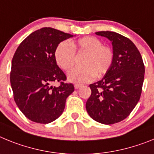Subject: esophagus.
Here are the masks:
<instances>
[{
	"label": "esophagus",
	"mask_w": 154,
	"mask_h": 154,
	"mask_svg": "<svg viewBox=\"0 0 154 154\" xmlns=\"http://www.w3.org/2000/svg\"><path fill=\"white\" fill-rule=\"evenodd\" d=\"M81 85H77V84L74 85V88H75V89H78V88H81Z\"/></svg>",
	"instance_id": "34e87169"
}]
</instances>
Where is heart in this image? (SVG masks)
<instances>
[{"mask_svg":"<svg viewBox=\"0 0 154 154\" xmlns=\"http://www.w3.org/2000/svg\"><path fill=\"white\" fill-rule=\"evenodd\" d=\"M75 53H85L81 61L83 66L70 69L67 73L69 81L83 84L91 81L94 76L99 77L106 73L112 66L114 53L109 46L103 45L96 37L85 36L68 43L62 42L57 45L54 57L57 65L67 70L74 63Z\"/></svg>","mask_w":154,"mask_h":154,"instance_id":"heart-1","label":"heart"}]
</instances>
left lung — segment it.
I'll return each instance as SVG.
<instances>
[{"label": "left lung", "mask_w": 154, "mask_h": 154, "mask_svg": "<svg viewBox=\"0 0 154 154\" xmlns=\"http://www.w3.org/2000/svg\"><path fill=\"white\" fill-rule=\"evenodd\" d=\"M95 34L111 41L114 59L101 81L90 85L91 94L86 109L94 120L111 125L128 117L138 103L145 67L138 49L130 39L110 31Z\"/></svg>", "instance_id": "8db88e82"}]
</instances>
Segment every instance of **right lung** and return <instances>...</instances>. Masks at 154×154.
Returning <instances> with one entry per match:
<instances>
[{"label": "right lung", "mask_w": 154, "mask_h": 154, "mask_svg": "<svg viewBox=\"0 0 154 154\" xmlns=\"http://www.w3.org/2000/svg\"><path fill=\"white\" fill-rule=\"evenodd\" d=\"M73 36L53 28H42L31 33L14 53L10 74L14 99L31 121L47 124L58 119L66 97L74 91L72 84L63 82L66 75L54 57L57 45ZM53 82L61 85L53 86Z\"/></svg>", "instance_id": "obj_1"}]
</instances>
